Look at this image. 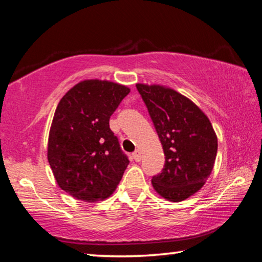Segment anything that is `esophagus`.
<instances>
[{
    "mask_svg": "<svg viewBox=\"0 0 262 262\" xmlns=\"http://www.w3.org/2000/svg\"><path fill=\"white\" fill-rule=\"evenodd\" d=\"M133 157H134V159L136 162H140L141 161V152H140V150H136V151L133 154Z\"/></svg>",
    "mask_w": 262,
    "mask_h": 262,
    "instance_id": "esophagus-1",
    "label": "esophagus"
}]
</instances>
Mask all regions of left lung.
I'll return each mask as SVG.
<instances>
[{
  "label": "left lung",
  "mask_w": 262,
  "mask_h": 262,
  "mask_svg": "<svg viewBox=\"0 0 262 262\" xmlns=\"http://www.w3.org/2000/svg\"><path fill=\"white\" fill-rule=\"evenodd\" d=\"M165 155V164L152 177L154 189L167 201L180 202L199 192L211 174L217 136L203 111L173 89L137 83Z\"/></svg>",
  "instance_id": "left-lung-1"
}]
</instances>
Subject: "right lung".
I'll return each mask as SVG.
<instances>
[{
	"label": "right lung",
	"instance_id": "right-lung-1",
	"mask_svg": "<svg viewBox=\"0 0 262 262\" xmlns=\"http://www.w3.org/2000/svg\"><path fill=\"white\" fill-rule=\"evenodd\" d=\"M122 84L84 79L62 97L48 135L47 159L59 187L84 202L103 201L128 165L111 115L129 94Z\"/></svg>",
	"mask_w": 262,
	"mask_h": 262
}]
</instances>
